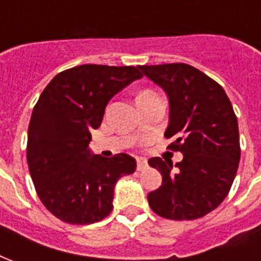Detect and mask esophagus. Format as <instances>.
<instances>
[{"mask_svg":"<svg viewBox=\"0 0 261 261\" xmlns=\"http://www.w3.org/2000/svg\"><path fill=\"white\" fill-rule=\"evenodd\" d=\"M136 168H138V171H143L147 168V160L143 159V157H138L136 159Z\"/></svg>","mask_w":261,"mask_h":261,"instance_id":"1","label":"esophagus"}]
</instances>
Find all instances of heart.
<instances>
[{"mask_svg":"<svg viewBox=\"0 0 261 261\" xmlns=\"http://www.w3.org/2000/svg\"><path fill=\"white\" fill-rule=\"evenodd\" d=\"M149 96H157V94H155V93L151 90H144V91H142L140 94H139L138 98H140V97H149Z\"/></svg>","mask_w":261,"mask_h":261,"instance_id":"heart-1","label":"heart"}]
</instances>
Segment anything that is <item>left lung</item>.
I'll list each match as a JSON object with an SVG mask.
<instances>
[{
    "instance_id": "1",
    "label": "left lung",
    "mask_w": 261,
    "mask_h": 261,
    "mask_svg": "<svg viewBox=\"0 0 261 261\" xmlns=\"http://www.w3.org/2000/svg\"><path fill=\"white\" fill-rule=\"evenodd\" d=\"M142 75L159 85L170 100L165 138L184 154L176 163L153 157L163 184L150 192L151 210L168 220H196L227 197L241 160L238 119L229 98L216 81L188 64L140 65Z\"/></svg>"
}]
</instances>
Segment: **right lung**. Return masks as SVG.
Listing matches in <instances>:
<instances>
[{
	"mask_svg": "<svg viewBox=\"0 0 261 261\" xmlns=\"http://www.w3.org/2000/svg\"><path fill=\"white\" fill-rule=\"evenodd\" d=\"M136 66H75L55 76L34 106L28 129V164L40 200L68 224H93L112 211L114 188L133 174L129 154L90 153L91 130L101 125L112 97L140 79Z\"/></svg>",
	"mask_w": 261,
	"mask_h": 261,
	"instance_id": "add662e5",
	"label": "right lung"
}]
</instances>
